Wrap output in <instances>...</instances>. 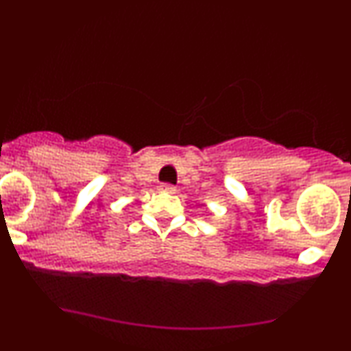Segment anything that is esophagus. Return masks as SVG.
I'll return each mask as SVG.
<instances>
[{
  "instance_id": "esophagus-1",
  "label": "esophagus",
  "mask_w": 351,
  "mask_h": 351,
  "mask_svg": "<svg viewBox=\"0 0 351 351\" xmlns=\"http://www.w3.org/2000/svg\"><path fill=\"white\" fill-rule=\"evenodd\" d=\"M162 191H165V193H170V195H173V193H176V188L173 186V184H168V183H163L162 184Z\"/></svg>"
}]
</instances>
